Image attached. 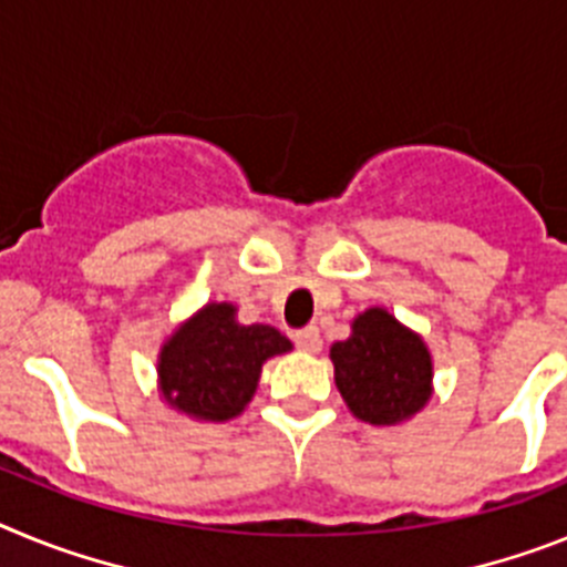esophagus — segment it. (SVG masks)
<instances>
[{
    "mask_svg": "<svg viewBox=\"0 0 567 567\" xmlns=\"http://www.w3.org/2000/svg\"><path fill=\"white\" fill-rule=\"evenodd\" d=\"M293 342H297L299 351L305 353H319L322 351V337H319V328H302V331H297V337H293Z\"/></svg>",
    "mask_w": 567,
    "mask_h": 567,
    "instance_id": "obj_1",
    "label": "esophagus"
}]
</instances>
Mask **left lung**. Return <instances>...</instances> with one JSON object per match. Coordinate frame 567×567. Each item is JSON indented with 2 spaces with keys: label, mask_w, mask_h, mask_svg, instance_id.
I'll use <instances>...</instances> for the list:
<instances>
[{
  "label": "left lung",
  "mask_w": 567,
  "mask_h": 567,
  "mask_svg": "<svg viewBox=\"0 0 567 567\" xmlns=\"http://www.w3.org/2000/svg\"><path fill=\"white\" fill-rule=\"evenodd\" d=\"M331 362L348 411L371 425H402L433 396L431 348L379 305L353 319L351 337L331 344Z\"/></svg>",
  "instance_id": "obj_1"
}]
</instances>
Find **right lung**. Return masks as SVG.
I'll return each instance as SVG.
<instances>
[{
    "label": "right lung",
    "mask_w": 567,
    "mask_h": 567,
    "mask_svg": "<svg viewBox=\"0 0 567 567\" xmlns=\"http://www.w3.org/2000/svg\"><path fill=\"white\" fill-rule=\"evenodd\" d=\"M290 348L277 328L239 322L234 302H208L162 342L156 391L188 420L228 422L254 400L265 362Z\"/></svg>",
    "instance_id": "right-lung-1"
}]
</instances>
